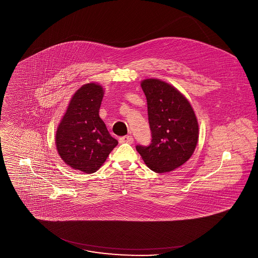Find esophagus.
Segmentation results:
<instances>
[{"label": "esophagus", "instance_id": "esophagus-1", "mask_svg": "<svg viewBox=\"0 0 258 258\" xmlns=\"http://www.w3.org/2000/svg\"><path fill=\"white\" fill-rule=\"evenodd\" d=\"M120 143H127V144H133L134 143V137L131 135H125L119 139Z\"/></svg>", "mask_w": 258, "mask_h": 258}]
</instances>
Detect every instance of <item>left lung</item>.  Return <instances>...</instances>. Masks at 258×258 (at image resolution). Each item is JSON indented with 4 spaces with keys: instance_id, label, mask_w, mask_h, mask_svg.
<instances>
[{
    "instance_id": "1",
    "label": "left lung",
    "mask_w": 258,
    "mask_h": 258,
    "mask_svg": "<svg viewBox=\"0 0 258 258\" xmlns=\"http://www.w3.org/2000/svg\"><path fill=\"white\" fill-rule=\"evenodd\" d=\"M147 99L152 143L137 145L145 163L155 173L171 172L193 155L199 139L196 115L185 97L157 79L141 83Z\"/></svg>"
}]
</instances>
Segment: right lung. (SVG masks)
<instances>
[{"mask_svg":"<svg viewBox=\"0 0 258 258\" xmlns=\"http://www.w3.org/2000/svg\"><path fill=\"white\" fill-rule=\"evenodd\" d=\"M103 97L101 85H83L74 94L55 134L62 160L87 174L98 171L118 145L99 115Z\"/></svg>","mask_w":258,"mask_h":258,"instance_id":"add662e5","label":"right lung"}]
</instances>
